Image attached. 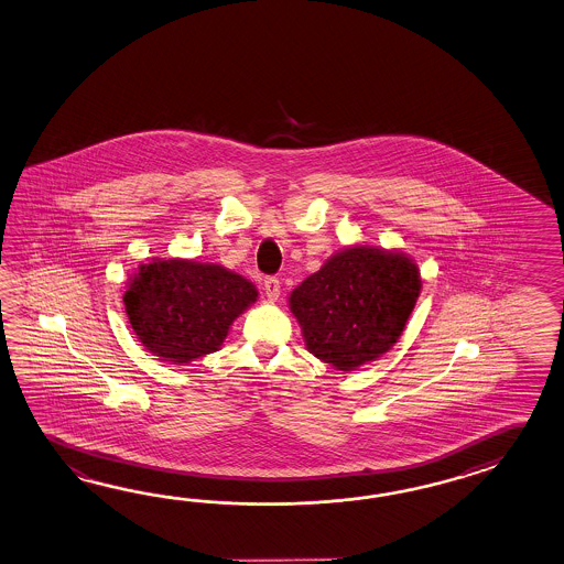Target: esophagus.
I'll list each match as a JSON object with an SVG mask.
<instances>
[{
  "label": "esophagus",
  "instance_id": "1",
  "mask_svg": "<svg viewBox=\"0 0 564 564\" xmlns=\"http://www.w3.org/2000/svg\"><path fill=\"white\" fill-rule=\"evenodd\" d=\"M280 280L278 278H265V282H263V292H265V296L274 303L280 299Z\"/></svg>",
  "mask_w": 564,
  "mask_h": 564
}]
</instances>
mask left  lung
Wrapping results in <instances>:
<instances>
[{
  "label": "left lung",
  "mask_w": 564,
  "mask_h": 564,
  "mask_svg": "<svg viewBox=\"0 0 564 564\" xmlns=\"http://www.w3.org/2000/svg\"><path fill=\"white\" fill-rule=\"evenodd\" d=\"M421 292L415 260L397 249L349 246L290 292L304 346L335 370L370 364L403 335Z\"/></svg>",
  "instance_id": "left-lung-1"
}]
</instances>
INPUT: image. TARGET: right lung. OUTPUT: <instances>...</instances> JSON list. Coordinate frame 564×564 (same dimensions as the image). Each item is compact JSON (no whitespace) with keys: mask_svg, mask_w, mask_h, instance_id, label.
Segmentation results:
<instances>
[{"mask_svg":"<svg viewBox=\"0 0 564 564\" xmlns=\"http://www.w3.org/2000/svg\"><path fill=\"white\" fill-rule=\"evenodd\" d=\"M258 296L253 282L218 263L153 258L130 274L122 301L145 349L160 360L188 366L218 351L232 321Z\"/></svg>","mask_w":564,"mask_h":564,"instance_id":"right-lung-1","label":"right lung"}]
</instances>
